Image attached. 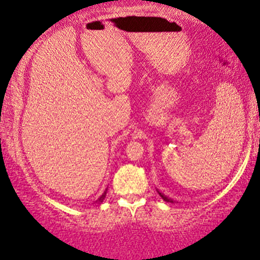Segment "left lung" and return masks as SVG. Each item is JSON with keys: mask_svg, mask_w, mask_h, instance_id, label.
<instances>
[{"mask_svg": "<svg viewBox=\"0 0 260 260\" xmlns=\"http://www.w3.org/2000/svg\"><path fill=\"white\" fill-rule=\"evenodd\" d=\"M159 195H161V198H162L163 200H165V201H167V202H173V200H170V199H168L167 197H165V195H163V194L159 193Z\"/></svg>", "mask_w": 260, "mask_h": 260, "instance_id": "1", "label": "left lung"}]
</instances>
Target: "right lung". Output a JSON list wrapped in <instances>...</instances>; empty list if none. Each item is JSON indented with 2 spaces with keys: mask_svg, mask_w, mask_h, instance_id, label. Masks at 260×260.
Listing matches in <instances>:
<instances>
[{
  "mask_svg": "<svg viewBox=\"0 0 260 260\" xmlns=\"http://www.w3.org/2000/svg\"><path fill=\"white\" fill-rule=\"evenodd\" d=\"M105 195H106V191H105V193H104V194H103V195H102V197H101V198H99V199H98V200H97V201H98V202H103V200H104V199H105Z\"/></svg>",
  "mask_w": 260,
  "mask_h": 260,
  "instance_id": "obj_1",
  "label": "right lung"
}]
</instances>
